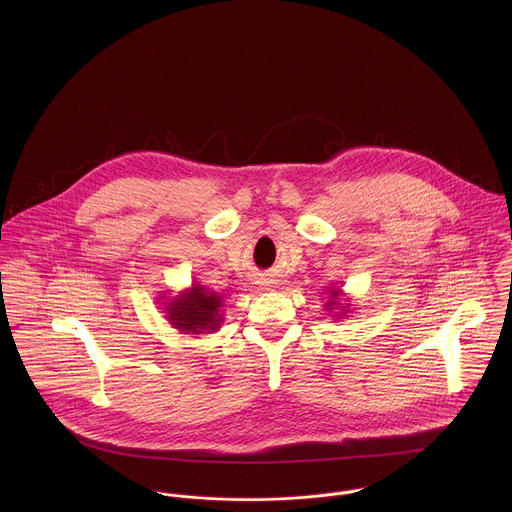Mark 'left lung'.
<instances>
[{
	"instance_id": "left-lung-1",
	"label": "left lung",
	"mask_w": 512,
	"mask_h": 512,
	"mask_svg": "<svg viewBox=\"0 0 512 512\" xmlns=\"http://www.w3.org/2000/svg\"><path fill=\"white\" fill-rule=\"evenodd\" d=\"M323 307H327L325 311L333 313L331 317H335V319H345V317H349V313H351V301H349V297L345 295V292H343L341 288H335V286H331V288L327 290V299H325V305H323Z\"/></svg>"
}]
</instances>
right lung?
<instances>
[{
  "label": "right lung",
  "instance_id": "right-lung-1",
  "mask_svg": "<svg viewBox=\"0 0 512 512\" xmlns=\"http://www.w3.org/2000/svg\"><path fill=\"white\" fill-rule=\"evenodd\" d=\"M161 303H165L163 313L169 325L183 335L217 333L224 321L222 295L207 290L199 282Z\"/></svg>",
  "mask_w": 512,
  "mask_h": 512
}]
</instances>
